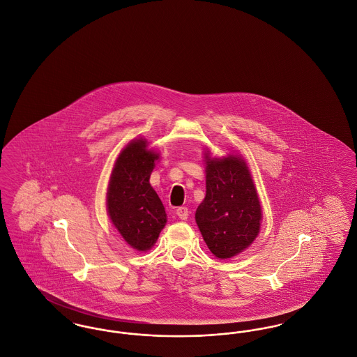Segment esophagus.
Listing matches in <instances>:
<instances>
[{
    "instance_id": "obj_1",
    "label": "esophagus",
    "mask_w": 357,
    "mask_h": 357,
    "mask_svg": "<svg viewBox=\"0 0 357 357\" xmlns=\"http://www.w3.org/2000/svg\"><path fill=\"white\" fill-rule=\"evenodd\" d=\"M188 214H190V211H188V208L185 207V206L176 208V215H178L181 220H187V218H188Z\"/></svg>"
}]
</instances>
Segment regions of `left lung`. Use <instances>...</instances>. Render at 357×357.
I'll list each match as a JSON object with an SVG mask.
<instances>
[{"mask_svg": "<svg viewBox=\"0 0 357 357\" xmlns=\"http://www.w3.org/2000/svg\"><path fill=\"white\" fill-rule=\"evenodd\" d=\"M206 159V197L195 221L210 252L226 259L245 250L258 236L261 206L241 158Z\"/></svg>", "mask_w": 357, "mask_h": 357, "instance_id": "left-lung-1", "label": "left lung"}]
</instances>
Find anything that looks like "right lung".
<instances>
[{
	"label": "right lung",
	"mask_w": 357,
	"mask_h": 357,
	"mask_svg": "<svg viewBox=\"0 0 357 357\" xmlns=\"http://www.w3.org/2000/svg\"><path fill=\"white\" fill-rule=\"evenodd\" d=\"M132 140L119 155L107 191L108 214L124 241L139 252L151 249L166 225L162 201L150 185L158 153Z\"/></svg>",
	"instance_id": "right-lung-1"
}]
</instances>
